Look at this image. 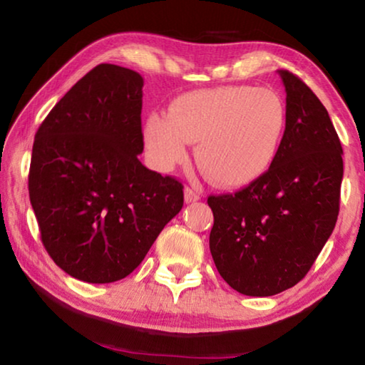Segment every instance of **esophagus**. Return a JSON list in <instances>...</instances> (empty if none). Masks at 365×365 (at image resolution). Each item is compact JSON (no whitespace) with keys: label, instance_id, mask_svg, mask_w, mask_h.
Returning <instances> with one entry per match:
<instances>
[{"label":"esophagus","instance_id":"1","mask_svg":"<svg viewBox=\"0 0 365 365\" xmlns=\"http://www.w3.org/2000/svg\"><path fill=\"white\" fill-rule=\"evenodd\" d=\"M183 195H185V202H196L200 201V195L196 193L193 188H185L183 190Z\"/></svg>","mask_w":365,"mask_h":365}]
</instances>
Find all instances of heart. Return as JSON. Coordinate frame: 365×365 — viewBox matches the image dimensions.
<instances>
[{
  "instance_id": "heart-1",
  "label": "heart",
  "mask_w": 365,
  "mask_h": 365,
  "mask_svg": "<svg viewBox=\"0 0 365 365\" xmlns=\"http://www.w3.org/2000/svg\"><path fill=\"white\" fill-rule=\"evenodd\" d=\"M285 128L287 108L275 91L227 85L178 96L168 117L146 120L143 137L159 169L182 163L188 143H197L196 164L209 180L242 188L272 168Z\"/></svg>"
}]
</instances>
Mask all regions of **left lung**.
Here are the masks:
<instances>
[{"mask_svg":"<svg viewBox=\"0 0 365 365\" xmlns=\"http://www.w3.org/2000/svg\"><path fill=\"white\" fill-rule=\"evenodd\" d=\"M287 128L265 174L235 195L209 196V248L228 285L272 296L302 280L335 228L343 148L330 115L299 77L279 71Z\"/></svg>","mask_w":365,"mask_h":365,"instance_id":"obj_1","label":"left lung"}]
</instances>
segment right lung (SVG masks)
Returning a JSON list of instances; mask_svg holds the SVG:
<instances>
[{
    "instance_id": "add662e5",
    "label": "right lung",
    "mask_w": 365,
    "mask_h": 365,
    "mask_svg": "<svg viewBox=\"0 0 365 365\" xmlns=\"http://www.w3.org/2000/svg\"><path fill=\"white\" fill-rule=\"evenodd\" d=\"M141 88L138 72L96 66L35 135L29 195L41 242L82 282L125 279L183 206V185L138 159Z\"/></svg>"
}]
</instances>
